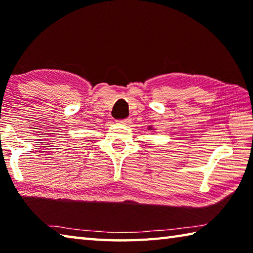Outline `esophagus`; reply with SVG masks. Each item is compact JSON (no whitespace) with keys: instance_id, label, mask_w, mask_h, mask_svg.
Returning <instances> with one entry per match:
<instances>
[{"instance_id":"obj_1","label":"esophagus","mask_w":253,"mask_h":253,"mask_svg":"<svg viewBox=\"0 0 253 253\" xmlns=\"http://www.w3.org/2000/svg\"><path fill=\"white\" fill-rule=\"evenodd\" d=\"M129 122H130V118H125V120L120 121V123H122V124H128Z\"/></svg>"}]
</instances>
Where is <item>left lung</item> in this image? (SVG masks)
Segmentation results:
<instances>
[{
  "mask_svg": "<svg viewBox=\"0 0 253 253\" xmlns=\"http://www.w3.org/2000/svg\"><path fill=\"white\" fill-rule=\"evenodd\" d=\"M148 129H149V130H153V129H152V127H151V126H149V127H148Z\"/></svg>",
  "mask_w": 253,
  "mask_h": 253,
  "instance_id": "1",
  "label": "left lung"
}]
</instances>
